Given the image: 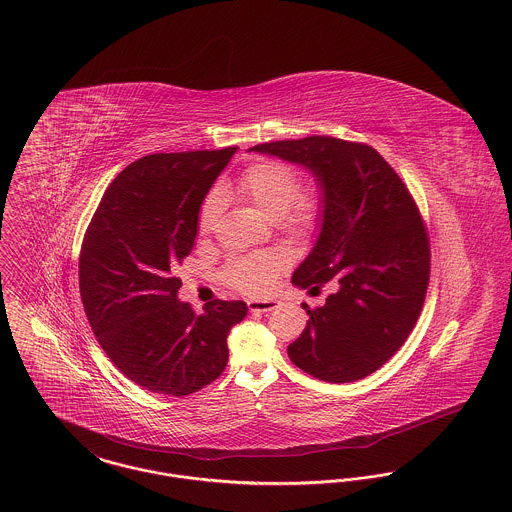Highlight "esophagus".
Masks as SVG:
<instances>
[{
    "label": "esophagus",
    "mask_w": 512,
    "mask_h": 512,
    "mask_svg": "<svg viewBox=\"0 0 512 512\" xmlns=\"http://www.w3.org/2000/svg\"><path fill=\"white\" fill-rule=\"evenodd\" d=\"M277 300L269 298V300H248V310L250 312H269L273 308H277Z\"/></svg>",
    "instance_id": "1"
}]
</instances>
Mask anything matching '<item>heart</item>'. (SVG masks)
Instances as JSON below:
<instances>
[{
  "label": "heart",
  "instance_id": "b5f03b06",
  "mask_svg": "<svg viewBox=\"0 0 512 512\" xmlns=\"http://www.w3.org/2000/svg\"><path fill=\"white\" fill-rule=\"evenodd\" d=\"M235 190L248 198L264 216L279 223L291 235L310 233L322 216V200L314 192H300V177L295 167L285 162L254 163L239 177ZM221 214V198L212 192L198 214V231L214 233ZM283 268L275 252H256L235 258L225 271L227 281L248 295L268 293Z\"/></svg>",
  "mask_w": 512,
  "mask_h": 512
}]
</instances>
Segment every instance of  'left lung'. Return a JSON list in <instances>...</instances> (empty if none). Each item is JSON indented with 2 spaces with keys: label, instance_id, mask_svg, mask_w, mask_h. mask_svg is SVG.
Masks as SVG:
<instances>
[{
  "label": "left lung",
  "instance_id": "left-lung-1",
  "mask_svg": "<svg viewBox=\"0 0 512 512\" xmlns=\"http://www.w3.org/2000/svg\"><path fill=\"white\" fill-rule=\"evenodd\" d=\"M252 150L308 167L323 190L322 231L293 283L337 291L320 308L302 304L310 318L289 358L329 383L370 376L403 347L430 283V237L410 190L362 142L306 136Z\"/></svg>",
  "mask_w": 512,
  "mask_h": 512
}]
</instances>
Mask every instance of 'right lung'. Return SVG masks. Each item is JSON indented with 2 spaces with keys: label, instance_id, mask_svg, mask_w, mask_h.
<instances>
[{
  "label": "right lung",
  "instance_id": "obj_1",
  "mask_svg": "<svg viewBox=\"0 0 512 512\" xmlns=\"http://www.w3.org/2000/svg\"><path fill=\"white\" fill-rule=\"evenodd\" d=\"M237 152L152 154L109 185L84 233L82 306L109 360L136 385L183 397L221 376L227 335L243 322V300H212L196 314L177 298L175 268L187 258L198 212Z\"/></svg>",
  "mask_w": 512,
  "mask_h": 512
}]
</instances>
